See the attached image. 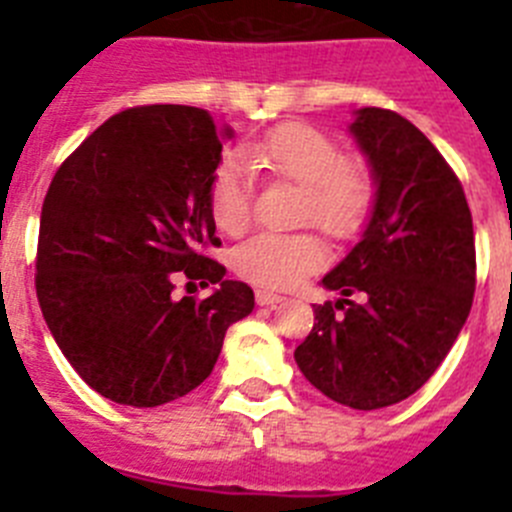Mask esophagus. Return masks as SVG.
<instances>
[{
    "mask_svg": "<svg viewBox=\"0 0 512 512\" xmlns=\"http://www.w3.org/2000/svg\"><path fill=\"white\" fill-rule=\"evenodd\" d=\"M256 302L261 307H277L279 302H284L282 295H274V292H266V289H256Z\"/></svg>",
    "mask_w": 512,
    "mask_h": 512,
    "instance_id": "34e87169",
    "label": "esophagus"
}]
</instances>
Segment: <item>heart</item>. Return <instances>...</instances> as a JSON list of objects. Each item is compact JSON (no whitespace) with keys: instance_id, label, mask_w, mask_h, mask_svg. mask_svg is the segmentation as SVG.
<instances>
[{"instance_id":"1","label":"heart","mask_w":512,"mask_h":512,"mask_svg":"<svg viewBox=\"0 0 512 512\" xmlns=\"http://www.w3.org/2000/svg\"><path fill=\"white\" fill-rule=\"evenodd\" d=\"M246 164L300 184L297 217L336 238L359 233L374 205V176L361 158L341 156L333 138L318 128L289 122L243 151ZM207 207L220 230L238 235L251 220V187L233 161L215 169ZM325 246L315 233H261L235 251V271L251 284L289 289L320 269Z\"/></svg>"}]
</instances>
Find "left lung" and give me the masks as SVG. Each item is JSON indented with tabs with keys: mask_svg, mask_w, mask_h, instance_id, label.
<instances>
[{
	"mask_svg": "<svg viewBox=\"0 0 512 512\" xmlns=\"http://www.w3.org/2000/svg\"><path fill=\"white\" fill-rule=\"evenodd\" d=\"M348 133L374 176L372 215L323 277L341 297L315 307L295 361L330 400L377 410L418 392L459 338L474 297V230L461 182L413 122L361 107Z\"/></svg>",
	"mask_w": 512,
	"mask_h": 512,
	"instance_id": "obj_1",
	"label": "left lung"
}]
</instances>
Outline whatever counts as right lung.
I'll return each instance as SVG.
<instances>
[{
    "mask_svg": "<svg viewBox=\"0 0 512 512\" xmlns=\"http://www.w3.org/2000/svg\"><path fill=\"white\" fill-rule=\"evenodd\" d=\"M228 125L184 104L112 115L61 164L40 212L35 289L48 330L107 400L158 408L210 377L225 330L253 289L207 259L217 246L207 189ZM179 278L216 284L176 301Z\"/></svg>",
    "mask_w": 512,
    "mask_h": 512,
    "instance_id": "right-lung-1",
    "label": "right lung"
}]
</instances>
